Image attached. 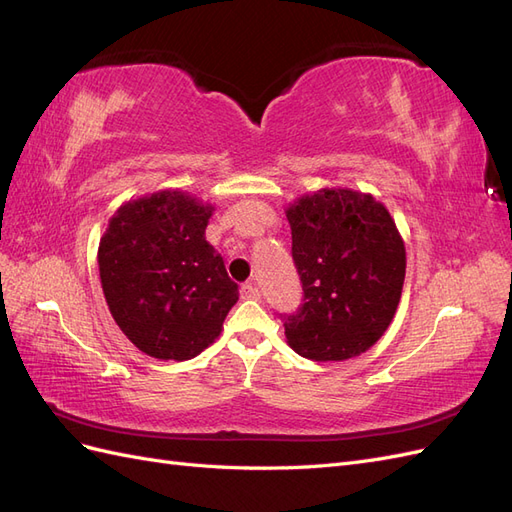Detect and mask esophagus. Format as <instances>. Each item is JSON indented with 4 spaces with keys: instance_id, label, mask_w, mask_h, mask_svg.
I'll return each mask as SVG.
<instances>
[{
    "instance_id": "1",
    "label": "esophagus",
    "mask_w": 512,
    "mask_h": 512,
    "mask_svg": "<svg viewBox=\"0 0 512 512\" xmlns=\"http://www.w3.org/2000/svg\"><path fill=\"white\" fill-rule=\"evenodd\" d=\"M239 294H241V299L243 301H254V299H258L260 294H258V288L254 286V284H243L241 286V290H239Z\"/></svg>"
}]
</instances>
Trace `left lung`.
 <instances>
[{"label":"left lung","mask_w":512,"mask_h":512,"mask_svg":"<svg viewBox=\"0 0 512 512\" xmlns=\"http://www.w3.org/2000/svg\"><path fill=\"white\" fill-rule=\"evenodd\" d=\"M305 303L286 318L288 346L312 361H346L389 329L406 280V245L380 200L322 188L286 207Z\"/></svg>","instance_id":"obj_1"}]
</instances>
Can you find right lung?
Wrapping results in <instances>:
<instances>
[{"mask_svg": "<svg viewBox=\"0 0 512 512\" xmlns=\"http://www.w3.org/2000/svg\"><path fill=\"white\" fill-rule=\"evenodd\" d=\"M215 207L160 190L123 203L104 230L98 267L108 309L153 359L188 361L220 337L239 301L205 230Z\"/></svg>", "mask_w": 512, "mask_h": 512, "instance_id": "right-lung-1", "label": "right lung"}]
</instances>
